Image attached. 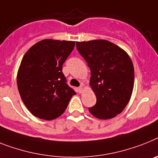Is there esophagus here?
I'll use <instances>...</instances> for the list:
<instances>
[{
	"label": "esophagus",
	"instance_id": "34e87169",
	"mask_svg": "<svg viewBox=\"0 0 158 158\" xmlns=\"http://www.w3.org/2000/svg\"><path fill=\"white\" fill-rule=\"evenodd\" d=\"M83 84H82V85L78 88V91H79V93H81V92H83Z\"/></svg>",
	"mask_w": 158,
	"mask_h": 158
}]
</instances>
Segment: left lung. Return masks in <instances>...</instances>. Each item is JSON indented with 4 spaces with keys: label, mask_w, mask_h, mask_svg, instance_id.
Segmentation results:
<instances>
[{
    "label": "left lung",
    "mask_w": 158,
    "mask_h": 158,
    "mask_svg": "<svg viewBox=\"0 0 158 158\" xmlns=\"http://www.w3.org/2000/svg\"><path fill=\"white\" fill-rule=\"evenodd\" d=\"M76 48L91 69L90 86L96 95L89 112L103 120L120 114L134 85V68L128 54L106 40L76 42Z\"/></svg>",
    "instance_id": "1"
}]
</instances>
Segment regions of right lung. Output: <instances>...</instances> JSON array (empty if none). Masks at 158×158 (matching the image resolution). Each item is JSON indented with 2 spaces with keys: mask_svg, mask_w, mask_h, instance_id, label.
<instances>
[{
  "mask_svg": "<svg viewBox=\"0 0 158 158\" xmlns=\"http://www.w3.org/2000/svg\"><path fill=\"white\" fill-rule=\"evenodd\" d=\"M74 47L75 42L45 39L24 55L17 78L18 91L36 117L46 120L59 117L75 94L62 71Z\"/></svg>",
  "mask_w": 158,
  "mask_h": 158,
  "instance_id": "right-lung-1",
  "label": "right lung"
}]
</instances>
